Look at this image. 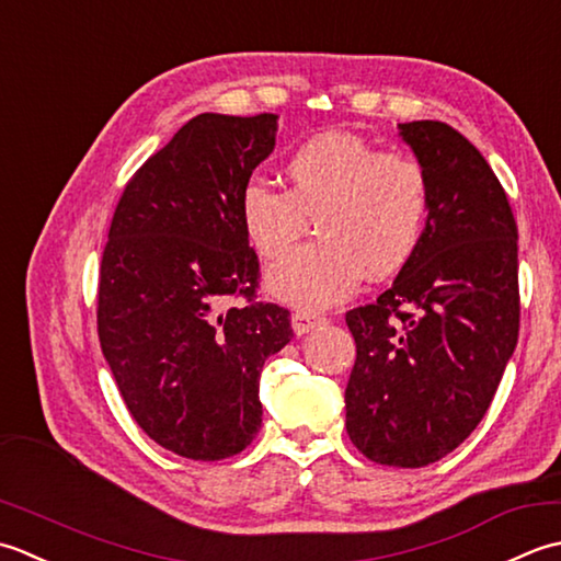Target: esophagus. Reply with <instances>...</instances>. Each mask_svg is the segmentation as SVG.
I'll return each mask as SVG.
<instances>
[{
	"label": "esophagus",
	"mask_w": 561,
	"mask_h": 561,
	"mask_svg": "<svg viewBox=\"0 0 561 561\" xmlns=\"http://www.w3.org/2000/svg\"><path fill=\"white\" fill-rule=\"evenodd\" d=\"M327 324V317H319V314H310V312H295L293 314V331L297 336H305L307 331H312L317 327Z\"/></svg>",
	"instance_id": "obj_1"
}]
</instances>
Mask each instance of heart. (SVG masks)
I'll list each match as a JSON object with an SVG mask.
<instances>
[{"mask_svg":"<svg viewBox=\"0 0 561 561\" xmlns=\"http://www.w3.org/2000/svg\"><path fill=\"white\" fill-rule=\"evenodd\" d=\"M285 191L249 181L239 220L259 256L280 259L310 220L319 239L266 273V288L300 310H324L358 290L368 273L387 278L416 254L426 230L431 184L416 157L380 152L363 137L322 133L283 167Z\"/></svg>","mask_w":561,"mask_h":561,"instance_id":"heart-1","label":"heart"}]
</instances>
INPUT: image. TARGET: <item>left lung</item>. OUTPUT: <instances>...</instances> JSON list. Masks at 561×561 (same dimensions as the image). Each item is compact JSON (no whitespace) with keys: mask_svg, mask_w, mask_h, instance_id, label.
I'll return each instance as SVG.
<instances>
[{"mask_svg":"<svg viewBox=\"0 0 561 561\" xmlns=\"http://www.w3.org/2000/svg\"><path fill=\"white\" fill-rule=\"evenodd\" d=\"M431 184L416 254L346 312V431L373 462L426 467L484 419L518 344V227L477 147L440 121L399 123Z\"/></svg>","mask_w":561,"mask_h":561,"instance_id":"obj_1","label":"left lung"}]
</instances>
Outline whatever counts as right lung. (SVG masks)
<instances>
[{
	"label": "right lung",
	"mask_w": 561,
	"mask_h": 561,
	"mask_svg": "<svg viewBox=\"0 0 561 561\" xmlns=\"http://www.w3.org/2000/svg\"><path fill=\"white\" fill-rule=\"evenodd\" d=\"M276 130V113H201L137 169L113 213L101 351L137 426L188 460L254 440L261 368L293 339L285 307L254 302L259 259L239 220V193ZM230 294L250 305L222 311Z\"/></svg>",
	"instance_id": "right-lung-1"
}]
</instances>
